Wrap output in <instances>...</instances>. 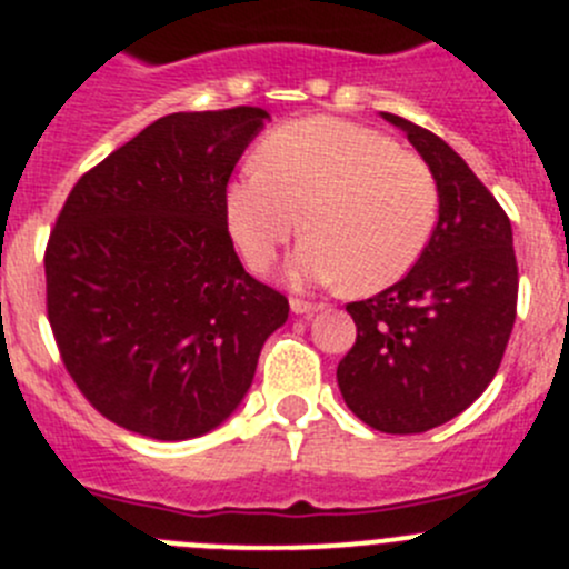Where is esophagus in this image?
Segmentation results:
<instances>
[{
  "label": "esophagus",
  "mask_w": 569,
  "mask_h": 569,
  "mask_svg": "<svg viewBox=\"0 0 569 569\" xmlns=\"http://www.w3.org/2000/svg\"><path fill=\"white\" fill-rule=\"evenodd\" d=\"M290 309H292V312H296V315H312V312H318L320 303L303 301V298H290Z\"/></svg>",
  "instance_id": "1"
}]
</instances>
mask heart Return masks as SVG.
<instances>
[{
    "label": "heart",
    "instance_id": "b5f03b06",
    "mask_svg": "<svg viewBox=\"0 0 569 569\" xmlns=\"http://www.w3.org/2000/svg\"><path fill=\"white\" fill-rule=\"evenodd\" d=\"M227 188V223L254 271L307 229L296 277L376 292L407 277L437 223V182L412 151L340 118L273 129Z\"/></svg>",
    "mask_w": 569,
    "mask_h": 569
}]
</instances>
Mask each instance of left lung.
Segmentation results:
<instances>
[{"label": "left lung", "mask_w": 569, "mask_h": 569, "mask_svg": "<svg viewBox=\"0 0 569 569\" xmlns=\"http://www.w3.org/2000/svg\"><path fill=\"white\" fill-rule=\"evenodd\" d=\"M435 173L440 218L412 271L346 303L357 342L337 365L348 409L385 435L448 423L495 379L517 315L511 223L468 162L429 129L381 112Z\"/></svg>", "instance_id": "left-lung-1"}]
</instances>
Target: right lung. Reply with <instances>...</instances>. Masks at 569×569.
I'll use <instances>...</instances> for the list:
<instances>
[{"mask_svg":"<svg viewBox=\"0 0 569 569\" xmlns=\"http://www.w3.org/2000/svg\"><path fill=\"white\" fill-rule=\"evenodd\" d=\"M260 107L171 112L71 188L52 234L47 315L66 370L99 415L190 440L249 392L290 303L240 262L227 184Z\"/></svg>","mask_w":569,"mask_h":569,"instance_id":"1","label":"right lung"}]
</instances>
